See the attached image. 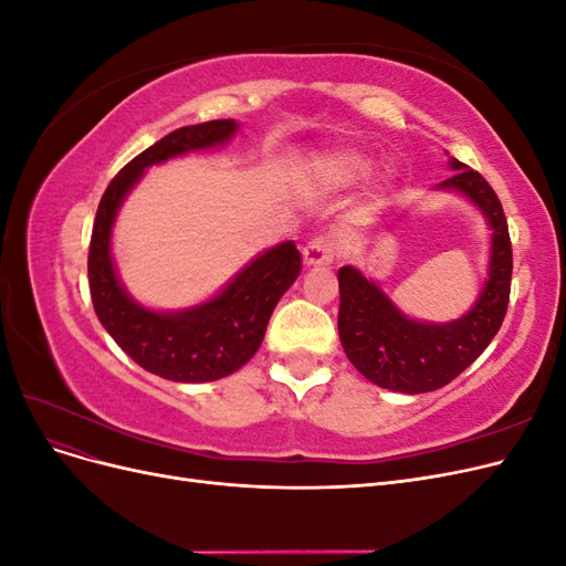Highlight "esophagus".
I'll list each match as a JSON object with an SVG mask.
<instances>
[{"instance_id": "34e87169", "label": "esophagus", "mask_w": 566, "mask_h": 566, "mask_svg": "<svg viewBox=\"0 0 566 566\" xmlns=\"http://www.w3.org/2000/svg\"><path fill=\"white\" fill-rule=\"evenodd\" d=\"M333 241L328 235H316L304 248V264L306 266H325L333 262Z\"/></svg>"}]
</instances>
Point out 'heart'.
Returning <instances> with one entry per match:
<instances>
[{
  "mask_svg": "<svg viewBox=\"0 0 566 566\" xmlns=\"http://www.w3.org/2000/svg\"><path fill=\"white\" fill-rule=\"evenodd\" d=\"M370 158L364 153L352 150V148H337L325 153L323 158L314 163V181L325 188V191H339V188H347L356 184L361 177L368 175Z\"/></svg>",
  "mask_w": 566,
  "mask_h": 566,
  "instance_id": "obj_1",
  "label": "heart"
}]
</instances>
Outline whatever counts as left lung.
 <instances>
[{
	"label": "left lung",
	"mask_w": 566,
	"mask_h": 566,
	"mask_svg": "<svg viewBox=\"0 0 566 566\" xmlns=\"http://www.w3.org/2000/svg\"><path fill=\"white\" fill-rule=\"evenodd\" d=\"M449 165L453 175L437 188L472 200L493 231L489 279L465 316L449 323L408 318L361 271H337L342 349L364 378L391 391L422 394L449 385L489 347L507 312L512 245L503 205L482 175L455 158Z\"/></svg>",
	"instance_id": "left-lung-1"
}]
</instances>
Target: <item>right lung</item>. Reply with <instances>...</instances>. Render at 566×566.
Wrapping results in <instances>:
<instances>
[{
  "instance_id": "obj_1",
  "label": "right lung",
  "mask_w": 566,
  "mask_h": 566,
  "mask_svg": "<svg viewBox=\"0 0 566 566\" xmlns=\"http://www.w3.org/2000/svg\"><path fill=\"white\" fill-rule=\"evenodd\" d=\"M235 129L233 119H210L163 136L119 169L96 210L87 260L94 312L119 349L165 380L212 382L245 366L260 349L279 300L302 271L300 250L285 241L254 256L217 297L181 312L146 310L117 279L111 256L113 221L144 169L184 153L224 146Z\"/></svg>"
}]
</instances>
